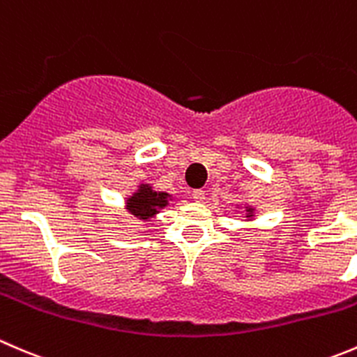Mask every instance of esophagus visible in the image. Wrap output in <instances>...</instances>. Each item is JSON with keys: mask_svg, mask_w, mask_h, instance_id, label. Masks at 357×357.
<instances>
[{"mask_svg": "<svg viewBox=\"0 0 357 357\" xmlns=\"http://www.w3.org/2000/svg\"><path fill=\"white\" fill-rule=\"evenodd\" d=\"M192 197H194V201L201 203V201H204V190H201V189L192 190Z\"/></svg>", "mask_w": 357, "mask_h": 357, "instance_id": "obj_1", "label": "esophagus"}]
</instances>
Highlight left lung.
Instances as JSON below:
<instances>
[{
	"label": "left lung",
	"mask_w": 357,
	"mask_h": 357,
	"mask_svg": "<svg viewBox=\"0 0 357 357\" xmlns=\"http://www.w3.org/2000/svg\"><path fill=\"white\" fill-rule=\"evenodd\" d=\"M245 210H246V217H248V218H252V217H253V211H255V208H252V206H246Z\"/></svg>",
	"instance_id": "obj_1"
}]
</instances>
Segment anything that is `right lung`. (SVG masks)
Returning a JSON list of instances; mask_svg holds the SVG:
<instances>
[{
	"mask_svg": "<svg viewBox=\"0 0 357 357\" xmlns=\"http://www.w3.org/2000/svg\"><path fill=\"white\" fill-rule=\"evenodd\" d=\"M168 199V192H158L149 183H140L139 189L126 197V210L139 220H149L160 213L161 208L167 206Z\"/></svg>",
	"mask_w": 357,
	"mask_h": 357,
	"instance_id": "right-lung-1",
	"label": "right lung"
}]
</instances>
